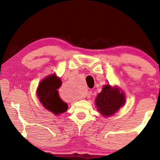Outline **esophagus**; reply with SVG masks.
Wrapping results in <instances>:
<instances>
[{
  "label": "esophagus",
  "mask_w": 160,
  "mask_h": 160,
  "mask_svg": "<svg viewBox=\"0 0 160 160\" xmlns=\"http://www.w3.org/2000/svg\"><path fill=\"white\" fill-rule=\"evenodd\" d=\"M91 95H92V92L91 91H88L87 92V94H86V96L89 98L91 97Z\"/></svg>",
  "instance_id": "esophagus-1"
}]
</instances>
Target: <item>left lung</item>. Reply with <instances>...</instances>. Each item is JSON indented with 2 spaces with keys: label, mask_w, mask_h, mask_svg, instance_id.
<instances>
[{
  "label": "left lung",
  "mask_w": 160,
  "mask_h": 160,
  "mask_svg": "<svg viewBox=\"0 0 160 160\" xmlns=\"http://www.w3.org/2000/svg\"><path fill=\"white\" fill-rule=\"evenodd\" d=\"M125 102V96L117 87L106 84L95 99L98 110L103 117L114 114Z\"/></svg>",
  "instance_id": "8db88e82"
}]
</instances>
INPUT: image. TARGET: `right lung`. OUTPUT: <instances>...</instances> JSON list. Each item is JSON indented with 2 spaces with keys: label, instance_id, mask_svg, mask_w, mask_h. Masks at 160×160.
<instances>
[{
  "label": "right lung",
  "instance_id": "add662e5",
  "mask_svg": "<svg viewBox=\"0 0 160 160\" xmlns=\"http://www.w3.org/2000/svg\"><path fill=\"white\" fill-rule=\"evenodd\" d=\"M62 81L55 74L48 76L41 81L37 89V96L47 110L59 115L68 110V104L61 99L58 89Z\"/></svg>",
  "mask_w": 160,
  "mask_h": 160
}]
</instances>
